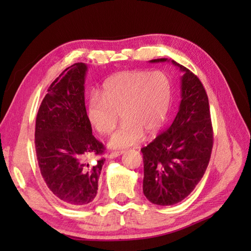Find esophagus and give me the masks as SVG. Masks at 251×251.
<instances>
[{
  "label": "esophagus",
  "instance_id": "1",
  "mask_svg": "<svg viewBox=\"0 0 251 251\" xmlns=\"http://www.w3.org/2000/svg\"><path fill=\"white\" fill-rule=\"evenodd\" d=\"M125 151H114V152H111L110 154H109V158H115V157H117V156H120V155H122L123 153H124Z\"/></svg>",
  "mask_w": 251,
  "mask_h": 251
}]
</instances>
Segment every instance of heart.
I'll return each instance as SVG.
<instances>
[{
	"label": "heart",
	"instance_id": "heart-1",
	"mask_svg": "<svg viewBox=\"0 0 251 251\" xmlns=\"http://www.w3.org/2000/svg\"><path fill=\"white\" fill-rule=\"evenodd\" d=\"M173 85L163 71L134 70L117 73L104 82L101 96H90L87 119L101 135H109L120 121L124 124L111 137L114 149L137 145L145 131L155 134L163 126L172 103Z\"/></svg>",
	"mask_w": 251,
	"mask_h": 251
}]
</instances>
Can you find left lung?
Here are the masks:
<instances>
[{"label":"left lung","mask_w":251,"mask_h":251,"mask_svg":"<svg viewBox=\"0 0 251 251\" xmlns=\"http://www.w3.org/2000/svg\"><path fill=\"white\" fill-rule=\"evenodd\" d=\"M167 61L154 59L151 62ZM181 71V102L167 130L141 149L143 194L153 204L175 205L195 189L204 176L214 145L209 102L200 78L172 60Z\"/></svg>","instance_id":"obj_1"}]
</instances>
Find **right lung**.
Masks as SVG:
<instances>
[{
	"label": "right lung",
	"mask_w": 251,
	"mask_h": 251,
	"mask_svg": "<svg viewBox=\"0 0 251 251\" xmlns=\"http://www.w3.org/2000/svg\"><path fill=\"white\" fill-rule=\"evenodd\" d=\"M87 66L67 68L47 89L35 121L37 163L47 188L63 205L85 206L97 195L104 158L89 165L105 148L93 136L85 106Z\"/></svg>",
	"instance_id": "right-lung-1"
}]
</instances>
